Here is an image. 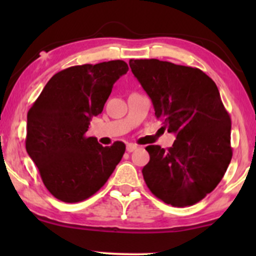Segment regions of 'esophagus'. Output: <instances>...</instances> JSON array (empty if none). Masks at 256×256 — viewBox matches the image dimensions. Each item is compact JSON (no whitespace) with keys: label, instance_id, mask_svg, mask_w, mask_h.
<instances>
[{"label":"esophagus","instance_id":"esophagus-1","mask_svg":"<svg viewBox=\"0 0 256 256\" xmlns=\"http://www.w3.org/2000/svg\"><path fill=\"white\" fill-rule=\"evenodd\" d=\"M136 149H137V146L134 144V143H128V144H126V150H128V152H134Z\"/></svg>","mask_w":256,"mask_h":256}]
</instances>
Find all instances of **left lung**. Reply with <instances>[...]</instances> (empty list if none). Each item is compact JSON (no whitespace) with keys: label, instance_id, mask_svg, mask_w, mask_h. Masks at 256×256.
Masks as SVG:
<instances>
[{"label":"left lung","instance_id":"left-lung-1","mask_svg":"<svg viewBox=\"0 0 256 256\" xmlns=\"http://www.w3.org/2000/svg\"><path fill=\"white\" fill-rule=\"evenodd\" d=\"M150 98L155 116L176 134L168 149L148 146L142 173L149 190L167 204L192 206L212 192L232 158L231 119L214 82L194 67L156 58L130 60Z\"/></svg>","mask_w":256,"mask_h":256}]
</instances>
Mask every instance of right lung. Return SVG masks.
Wrapping results in <instances>:
<instances>
[{
  "label": "right lung",
  "mask_w": 256,
  "mask_h": 256,
  "mask_svg": "<svg viewBox=\"0 0 256 256\" xmlns=\"http://www.w3.org/2000/svg\"><path fill=\"white\" fill-rule=\"evenodd\" d=\"M128 71L122 60L68 67L52 76L28 110L26 152L60 201L89 198L122 160L124 143L102 146L85 134L91 118L104 110L114 83Z\"/></svg>",
  "instance_id": "add662e5"
}]
</instances>
